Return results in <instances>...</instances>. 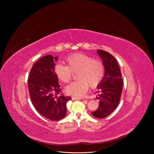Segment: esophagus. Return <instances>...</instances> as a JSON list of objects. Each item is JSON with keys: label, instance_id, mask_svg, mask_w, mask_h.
Listing matches in <instances>:
<instances>
[{"label": "esophagus", "instance_id": "esophagus-1", "mask_svg": "<svg viewBox=\"0 0 154 154\" xmlns=\"http://www.w3.org/2000/svg\"><path fill=\"white\" fill-rule=\"evenodd\" d=\"M72 99L73 100H81L82 99L80 98V97H77L72 96Z\"/></svg>", "mask_w": 154, "mask_h": 154}]
</instances>
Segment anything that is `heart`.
Segmentation results:
<instances>
[{"label": "heart", "instance_id": "b5f03b06", "mask_svg": "<svg viewBox=\"0 0 154 154\" xmlns=\"http://www.w3.org/2000/svg\"><path fill=\"white\" fill-rule=\"evenodd\" d=\"M67 66L58 63L55 69V74L65 84L70 82L72 72H76L78 79L66 88V92L72 95L82 97L87 91L88 85L92 88L97 87L102 80L105 69L103 63L83 54H74L66 59Z\"/></svg>", "mask_w": 154, "mask_h": 154}]
</instances>
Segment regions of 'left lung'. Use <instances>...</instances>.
<instances>
[{"label": "left lung", "instance_id": "1", "mask_svg": "<svg viewBox=\"0 0 154 154\" xmlns=\"http://www.w3.org/2000/svg\"><path fill=\"white\" fill-rule=\"evenodd\" d=\"M104 66L105 74L97 86L99 105L98 109L92 112L94 117L103 119L109 116L119 106L122 92L123 81L119 64L110 53L97 50Z\"/></svg>", "mask_w": 154, "mask_h": 154}]
</instances>
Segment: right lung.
Listing matches in <instances>:
<instances>
[{
	"instance_id": "add662e5",
	"label": "right lung",
	"mask_w": 154,
	"mask_h": 154,
	"mask_svg": "<svg viewBox=\"0 0 154 154\" xmlns=\"http://www.w3.org/2000/svg\"><path fill=\"white\" fill-rule=\"evenodd\" d=\"M58 57L44 56L32 66L28 79L30 100L39 114L51 120H59L67 114L66 104L70 97L62 95L58 77L55 74ZM60 94L61 95L58 96Z\"/></svg>"
}]
</instances>
